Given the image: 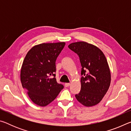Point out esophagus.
Listing matches in <instances>:
<instances>
[{"label":"esophagus","instance_id":"1","mask_svg":"<svg viewBox=\"0 0 131 131\" xmlns=\"http://www.w3.org/2000/svg\"><path fill=\"white\" fill-rule=\"evenodd\" d=\"M69 85H70V83H65V87H69Z\"/></svg>","mask_w":131,"mask_h":131}]
</instances>
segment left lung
I'll use <instances>...</instances> for the list:
<instances>
[{"label": "left lung", "mask_w": 131, "mask_h": 131, "mask_svg": "<svg viewBox=\"0 0 131 131\" xmlns=\"http://www.w3.org/2000/svg\"><path fill=\"white\" fill-rule=\"evenodd\" d=\"M68 47L79 55L82 67L81 90L75 96L87 107L96 105L110 87L111 74L107 59L99 48L87 42L71 43Z\"/></svg>", "instance_id": "8db88e82"}]
</instances>
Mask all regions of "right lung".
Listing matches in <instances>:
<instances>
[{
    "mask_svg": "<svg viewBox=\"0 0 131 131\" xmlns=\"http://www.w3.org/2000/svg\"><path fill=\"white\" fill-rule=\"evenodd\" d=\"M65 42L42 43L28 52L21 70V81L33 102L40 106L48 105L63 88L55 79V61Z\"/></svg>",
    "mask_w": 131,
    "mask_h": 131,
    "instance_id": "add662e5",
    "label": "right lung"
}]
</instances>
